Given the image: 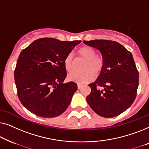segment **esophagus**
I'll return each instance as SVG.
<instances>
[{
    "instance_id": "esophagus-1",
    "label": "esophagus",
    "mask_w": 149,
    "mask_h": 149,
    "mask_svg": "<svg viewBox=\"0 0 149 149\" xmlns=\"http://www.w3.org/2000/svg\"><path fill=\"white\" fill-rule=\"evenodd\" d=\"M81 88V85H80V84H77V89H80Z\"/></svg>"
}]
</instances>
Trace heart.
<instances>
[{
	"label": "heart",
	"mask_w": 149,
	"mask_h": 149,
	"mask_svg": "<svg viewBox=\"0 0 149 149\" xmlns=\"http://www.w3.org/2000/svg\"><path fill=\"white\" fill-rule=\"evenodd\" d=\"M77 54L85 60L82 70L84 72L81 74L72 73L69 74L68 79L78 84L89 83L94 79L95 74L98 76L101 74L104 68V60L102 57L96 55V51L90 47H84L77 51ZM64 68L68 72H71L74 69V56L72 54H68L63 61Z\"/></svg>",
	"instance_id": "heart-1"
}]
</instances>
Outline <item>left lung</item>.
<instances>
[{
  "instance_id": "left-lung-1",
  "label": "left lung",
  "mask_w": 149,
  "mask_h": 149,
  "mask_svg": "<svg viewBox=\"0 0 149 149\" xmlns=\"http://www.w3.org/2000/svg\"><path fill=\"white\" fill-rule=\"evenodd\" d=\"M102 54L104 68L96 81L88 86L87 102L96 113L113 117L127 110L134 101L139 74L132 54L117 42L107 40L83 41Z\"/></svg>"
}]
</instances>
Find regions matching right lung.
I'll use <instances>...</instances> for the list:
<instances>
[{"instance_id":"right-lung-1","label":"right lung","mask_w":149,"mask_h":149,"mask_svg":"<svg viewBox=\"0 0 149 149\" xmlns=\"http://www.w3.org/2000/svg\"><path fill=\"white\" fill-rule=\"evenodd\" d=\"M80 40L38 39L21 52L14 71L18 98L28 111L41 117L60 116L68 107L77 87L63 84V61Z\"/></svg>"}]
</instances>
